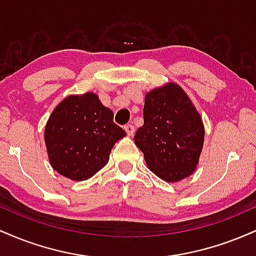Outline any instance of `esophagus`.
I'll list each match as a JSON object with an SVG mask.
<instances>
[{
	"instance_id": "34e87169",
	"label": "esophagus",
	"mask_w": 256,
	"mask_h": 256,
	"mask_svg": "<svg viewBox=\"0 0 256 256\" xmlns=\"http://www.w3.org/2000/svg\"><path fill=\"white\" fill-rule=\"evenodd\" d=\"M125 131L128 134V136H132L134 134V126L132 124H128L125 125Z\"/></svg>"
}]
</instances>
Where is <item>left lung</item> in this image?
<instances>
[{
  "instance_id": "left-lung-1",
  "label": "left lung",
  "mask_w": 256,
  "mask_h": 256,
  "mask_svg": "<svg viewBox=\"0 0 256 256\" xmlns=\"http://www.w3.org/2000/svg\"><path fill=\"white\" fill-rule=\"evenodd\" d=\"M143 118L134 143L148 168L168 183L192 176L204 148V126L188 94L174 82L155 88L146 94Z\"/></svg>"
}]
</instances>
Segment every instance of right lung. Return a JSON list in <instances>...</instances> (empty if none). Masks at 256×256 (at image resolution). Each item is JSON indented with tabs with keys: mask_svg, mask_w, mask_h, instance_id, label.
<instances>
[{
	"mask_svg": "<svg viewBox=\"0 0 256 256\" xmlns=\"http://www.w3.org/2000/svg\"><path fill=\"white\" fill-rule=\"evenodd\" d=\"M126 132L95 92L70 95L52 112L44 128L49 162L58 174L86 180L104 168Z\"/></svg>",
	"mask_w": 256,
	"mask_h": 256,
	"instance_id": "obj_1",
	"label": "right lung"
}]
</instances>
